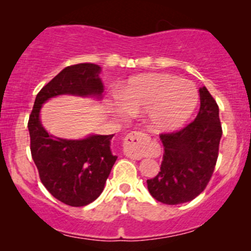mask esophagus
Listing matches in <instances>:
<instances>
[{"instance_id": "34e87169", "label": "esophagus", "mask_w": 251, "mask_h": 251, "mask_svg": "<svg viewBox=\"0 0 251 251\" xmlns=\"http://www.w3.org/2000/svg\"><path fill=\"white\" fill-rule=\"evenodd\" d=\"M150 137L143 132L134 131L128 133L124 139V153L132 159H142L146 153Z\"/></svg>"}]
</instances>
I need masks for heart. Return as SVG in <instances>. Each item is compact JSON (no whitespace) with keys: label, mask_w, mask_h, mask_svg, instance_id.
<instances>
[{"label":"heart","mask_w":251,"mask_h":251,"mask_svg":"<svg viewBox=\"0 0 251 251\" xmlns=\"http://www.w3.org/2000/svg\"><path fill=\"white\" fill-rule=\"evenodd\" d=\"M198 103L195 83L171 74H144L128 80L109 102L117 114L146 112V120L158 132L179 127Z\"/></svg>","instance_id":"obj_1"}]
</instances>
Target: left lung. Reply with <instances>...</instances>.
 Masks as SVG:
<instances>
[{"label": "left lung", "mask_w": 251, "mask_h": 251, "mask_svg": "<svg viewBox=\"0 0 251 251\" xmlns=\"http://www.w3.org/2000/svg\"><path fill=\"white\" fill-rule=\"evenodd\" d=\"M201 107L194 122L160 133L164 154L160 171L148 179L154 200L169 205L186 203L204 191L214 174L223 131L220 109L206 87L200 88Z\"/></svg>", "instance_id": "1"}]
</instances>
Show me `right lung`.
I'll list each match as a JSON object with an SVG mask.
<instances>
[{
	"instance_id": "obj_1",
	"label": "right lung",
	"mask_w": 251,
	"mask_h": 251,
	"mask_svg": "<svg viewBox=\"0 0 251 251\" xmlns=\"http://www.w3.org/2000/svg\"><path fill=\"white\" fill-rule=\"evenodd\" d=\"M100 67L94 63L68 66L37 93L28 120L31 158L40 179L51 196L71 206H85L99 197L117 155L112 153L114 134L89 135L82 140L54 138L40 122L43 102L60 94L100 96Z\"/></svg>"
}]
</instances>
